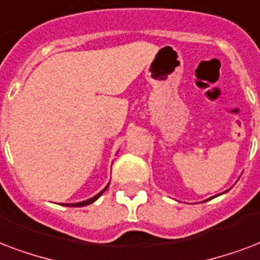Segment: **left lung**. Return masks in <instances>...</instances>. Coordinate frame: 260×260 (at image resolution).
<instances>
[{
    "mask_svg": "<svg viewBox=\"0 0 260 260\" xmlns=\"http://www.w3.org/2000/svg\"><path fill=\"white\" fill-rule=\"evenodd\" d=\"M228 191H229V190L224 191V192H221V194H225V192H228ZM221 194H220V195H221ZM214 197H218V195H214ZM214 197H213V198H214ZM209 199H212V198H209ZM203 202H205V201H203Z\"/></svg>",
    "mask_w": 260,
    "mask_h": 260,
    "instance_id": "left-lung-1",
    "label": "left lung"
}]
</instances>
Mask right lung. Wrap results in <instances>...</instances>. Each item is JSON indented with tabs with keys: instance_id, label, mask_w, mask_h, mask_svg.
Here are the masks:
<instances>
[{
	"instance_id": "right-lung-1",
	"label": "right lung",
	"mask_w": 260,
	"mask_h": 260,
	"mask_svg": "<svg viewBox=\"0 0 260 260\" xmlns=\"http://www.w3.org/2000/svg\"><path fill=\"white\" fill-rule=\"evenodd\" d=\"M108 186H110V183H108L107 186L104 187V188H103V190L100 191L99 194H96L94 197H92V198L86 199V201H82V202H74V203H63V205H65V206H70V207H81V206H86V205H90V203H93L94 201H96V199H98L99 197L103 194V192H104V191L107 190Z\"/></svg>"
}]
</instances>
